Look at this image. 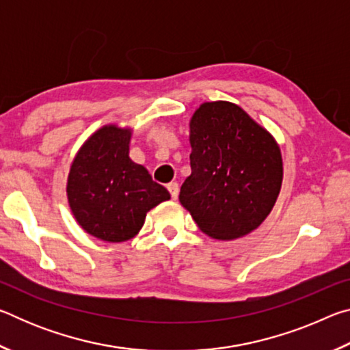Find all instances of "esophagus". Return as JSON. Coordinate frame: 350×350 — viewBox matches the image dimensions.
<instances>
[{"mask_svg": "<svg viewBox=\"0 0 350 350\" xmlns=\"http://www.w3.org/2000/svg\"><path fill=\"white\" fill-rule=\"evenodd\" d=\"M168 191H170V194H171V198H173V199L176 200L177 196H179V183H177V182L168 183Z\"/></svg>", "mask_w": 350, "mask_h": 350, "instance_id": "34e87169", "label": "esophagus"}]
</instances>
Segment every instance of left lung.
Instances as JSON below:
<instances>
[{
  "label": "left lung",
  "instance_id": "8db88e82",
  "mask_svg": "<svg viewBox=\"0 0 350 350\" xmlns=\"http://www.w3.org/2000/svg\"><path fill=\"white\" fill-rule=\"evenodd\" d=\"M191 174L179 200L205 234L234 239L258 228L282 182L275 139L238 105L210 102L189 122Z\"/></svg>",
  "mask_w": 350,
  "mask_h": 350
}]
</instances>
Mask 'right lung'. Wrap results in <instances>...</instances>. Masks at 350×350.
Here are the masks:
<instances>
[{
    "mask_svg": "<svg viewBox=\"0 0 350 350\" xmlns=\"http://www.w3.org/2000/svg\"><path fill=\"white\" fill-rule=\"evenodd\" d=\"M129 129H98L81 146L68 177V199L77 222L106 242L134 238L146 213L170 199L168 189L129 159Z\"/></svg>",
    "mask_w": 350,
    "mask_h": 350,
    "instance_id": "1",
    "label": "right lung"
}]
</instances>
